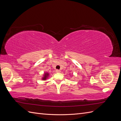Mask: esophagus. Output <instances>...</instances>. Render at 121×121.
<instances>
[{"label": "esophagus", "instance_id": "obj_1", "mask_svg": "<svg viewBox=\"0 0 121 121\" xmlns=\"http://www.w3.org/2000/svg\"><path fill=\"white\" fill-rule=\"evenodd\" d=\"M56 72L57 73H60V70H58V69H56Z\"/></svg>", "mask_w": 121, "mask_h": 121}]
</instances>
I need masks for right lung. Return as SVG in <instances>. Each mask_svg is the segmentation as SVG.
<instances>
[{
	"label": "right lung",
	"mask_w": 121,
	"mask_h": 121,
	"mask_svg": "<svg viewBox=\"0 0 121 121\" xmlns=\"http://www.w3.org/2000/svg\"><path fill=\"white\" fill-rule=\"evenodd\" d=\"M49 75V74L48 73L45 72L44 74V75L43 76V77L42 78V80H46L47 78H48Z\"/></svg>",
	"instance_id": "right-lung-1"
}]
</instances>
